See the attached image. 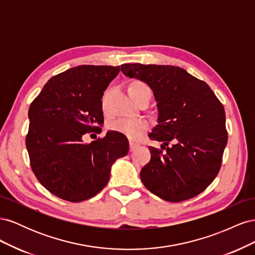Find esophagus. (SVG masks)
I'll use <instances>...</instances> for the list:
<instances>
[{
    "label": "esophagus",
    "mask_w": 255,
    "mask_h": 255,
    "mask_svg": "<svg viewBox=\"0 0 255 255\" xmlns=\"http://www.w3.org/2000/svg\"><path fill=\"white\" fill-rule=\"evenodd\" d=\"M128 143H129V150H130V151H133V150L136 148V146L139 145L137 142H135V141H133V140H129Z\"/></svg>",
    "instance_id": "34e87169"
}]
</instances>
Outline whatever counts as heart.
<instances>
[{
	"label": "heart",
	"instance_id": "b5f03b06",
	"mask_svg": "<svg viewBox=\"0 0 255 255\" xmlns=\"http://www.w3.org/2000/svg\"><path fill=\"white\" fill-rule=\"evenodd\" d=\"M143 91L151 92L150 87L145 83L141 81H134L129 84V96L134 97L135 95L140 94V92ZM111 128L116 130V132H119L129 138L136 139V138H139L145 130H148L149 123L139 118H119L112 123Z\"/></svg>",
	"mask_w": 255,
	"mask_h": 255
}]
</instances>
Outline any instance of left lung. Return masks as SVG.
I'll return each mask as SVG.
<instances>
[{
  "instance_id": "8db88e82",
  "label": "left lung",
  "mask_w": 255,
  "mask_h": 255,
  "mask_svg": "<svg viewBox=\"0 0 255 255\" xmlns=\"http://www.w3.org/2000/svg\"><path fill=\"white\" fill-rule=\"evenodd\" d=\"M121 71L148 84L157 101L158 125L149 137L164 144L149 148L151 159L140 171L144 187L169 202L201 194L217 176L228 142L222 103L179 67L125 64Z\"/></svg>"
}]
</instances>
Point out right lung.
I'll return each mask as SVG.
<instances>
[{"label": "right lung", "mask_w": 255, "mask_h": 255, "mask_svg": "<svg viewBox=\"0 0 255 255\" xmlns=\"http://www.w3.org/2000/svg\"><path fill=\"white\" fill-rule=\"evenodd\" d=\"M119 71L120 66L68 69L51 78L30 104L25 138L29 164L54 196L69 202L95 197L109 183L114 161L128 154V138L115 130L90 143L82 139L101 132V99Z\"/></svg>", "instance_id": "add662e5"}]
</instances>
